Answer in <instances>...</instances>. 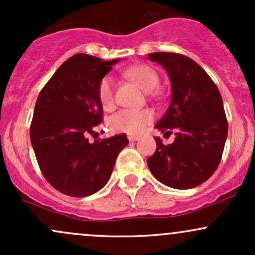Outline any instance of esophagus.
<instances>
[{
	"label": "esophagus",
	"mask_w": 255,
	"mask_h": 255,
	"mask_svg": "<svg viewBox=\"0 0 255 255\" xmlns=\"http://www.w3.org/2000/svg\"><path fill=\"white\" fill-rule=\"evenodd\" d=\"M128 139H129V141H136V140H139V136H137V135H128Z\"/></svg>",
	"instance_id": "34e87169"
}]
</instances>
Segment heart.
Segmentation results:
<instances>
[{
	"label": "heart",
	"mask_w": 255,
	"mask_h": 255,
	"mask_svg": "<svg viewBox=\"0 0 255 255\" xmlns=\"http://www.w3.org/2000/svg\"><path fill=\"white\" fill-rule=\"evenodd\" d=\"M128 78L134 80L142 90L153 91L159 85L158 73L147 64H137L131 67L126 72ZM98 99L104 109H110L115 102L114 96V83L110 77L101 79L97 89ZM153 120V114L151 110H134L124 109L114 114L109 119V127L111 130L118 133L139 134L147 127V125Z\"/></svg>",
	"instance_id": "b5f03b06"
}]
</instances>
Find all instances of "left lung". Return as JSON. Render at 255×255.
Here are the masks:
<instances>
[{
  "label": "left lung",
  "mask_w": 255,
  "mask_h": 255,
  "mask_svg": "<svg viewBox=\"0 0 255 255\" xmlns=\"http://www.w3.org/2000/svg\"><path fill=\"white\" fill-rule=\"evenodd\" d=\"M171 81V103L156 128L175 131V141L157 148L147 165L159 182L175 189L194 188L218 168L228 135V121L218 87L192 58L175 52H153ZM164 134V135H165Z\"/></svg>",
  "instance_id": "obj_1"
}]
</instances>
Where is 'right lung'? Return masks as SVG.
I'll return each mask as SVG.
<instances>
[{"label":"right lung","instance_id":"obj_1","mask_svg":"<svg viewBox=\"0 0 255 255\" xmlns=\"http://www.w3.org/2000/svg\"><path fill=\"white\" fill-rule=\"evenodd\" d=\"M119 60L77 54L63 62L40 91L30 136L40 171L58 192L83 198L98 192L128 145L126 134L97 137L103 107L97 89Z\"/></svg>","mask_w":255,"mask_h":255}]
</instances>
